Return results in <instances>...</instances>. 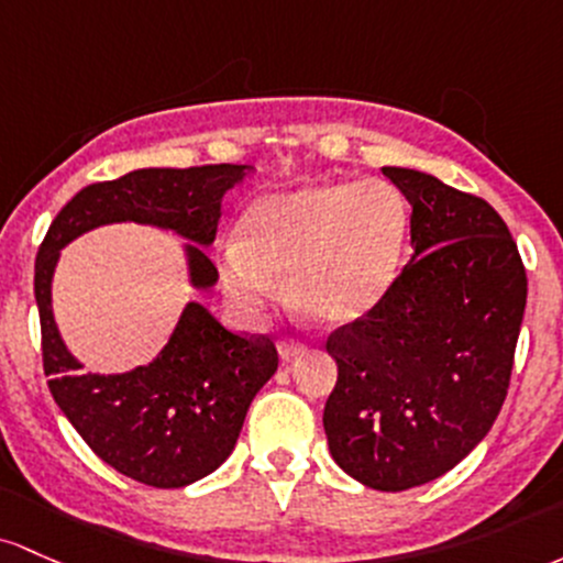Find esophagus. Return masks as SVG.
Masks as SVG:
<instances>
[{"label":"esophagus","instance_id":"1","mask_svg":"<svg viewBox=\"0 0 563 563\" xmlns=\"http://www.w3.org/2000/svg\"><path fill=\"white\" fill-rule=\"evenodd\" d=\"M306 351V340L302 338H289V334H284V338L279 340V353L284 358H292L298 356V353Z\"/></svg>","mask_w":563,"mask_h":563}]
</instances>
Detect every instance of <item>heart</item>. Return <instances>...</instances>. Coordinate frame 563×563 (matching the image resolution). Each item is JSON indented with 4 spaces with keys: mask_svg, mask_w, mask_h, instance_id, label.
<instances>
[{
    "mask_svg": "<svg viewBox=\"0 0 563 563\" xmlns=\"http://www.w3.org/2000/svg\"><path fill=\"white\" fill-rule=\"evenodd\" d=\"M242 242L223 250L220 276L239 311L255 316L279 295L321 324H349L380 302L399 276L409 233L394 183H319L252 205Z\"/></svg>",
    "mask_w": 563,
    "mask_h": 563,
    "instance_id": "heart-1",
    "label": "heart"
}]
</instances>
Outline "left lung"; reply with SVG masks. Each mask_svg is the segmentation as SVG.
Wrapping results in <instances>:
<instances>
[{"instance_id":"8db88e82","label":"left lung","mask_w":563,"mask_h":563,"mask_svg":"<svg viewBox=\"0 0 563 563\" xmlns=\"http://www.w3.org/2000/svg\"><path fill=\"white\" fill-rule=\"evenodd\" d=\"M412 205V261L388 295L327 338L338 383L324 407L334 463L404 492L452 471L508 396L527 271L482 197L418 169L383 167Z\"/></svg>"}]
</instances>
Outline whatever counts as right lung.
<instances>
[{"mask_svg": "<svg viewBox=\"0 0 563 563\" xmlns=\"http://www.w3.org/2000/svg\"><path fill=\"white\" fill-rule=\"evenodd\" d=\"M244 178V164L135 169L92 183L55 214L34 265L42 324V364L49 394L103 463L156 489H178L229 457L257 390L279 366L268 334L225 330L199 302H188L173 338L148 366L124 375H81L63 345L49 308L60 247L103 223H151L199 244L218 231L220 199ZM188 244L191 282L218 279L207 252Z\"/></svg>", "mask_w": 563, "mask_h": 563, "instance_id": "right-lung-1", "label": "right lung"}]
</instances>
